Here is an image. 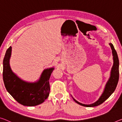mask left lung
Returning <instances> with one entry per match:
<instances>
[{"label": "left lung", "mask_w": 122, "mask_h": 122, "mask_svg": "<svg viewBox=\"0 0 122 122\" xmlns=\"http://www.w3.org/2000/svg\"><path fill=\"white\" fill-rule=\"evenodd\" d=\"M110 45L111 46V49L112 50V53H113V65L112 66L111 72V76H110V79L108 80V82H107L105 88L104 89V92H103L102 96L100 97L99 100L94 103L90 105H85L81 103H80L79 102H77L76 100H74L76 103L78 104L81 105L86 107H94L98 106L99 105L102 104V103L104 102L107 99H108L110 97L115 90L116 88L118 82L119 80V59L118 57V55L117 53V52L115 50V48L113 45L110 43Z\"/></svg>", "instance_id": "obj_1"}]
</instances>
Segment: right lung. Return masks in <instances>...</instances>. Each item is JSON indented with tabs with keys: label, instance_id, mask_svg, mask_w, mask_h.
I'll return each mask as SVG.
<instances>
[{
	"label": "right lung",
	"instance_id": "obj_1",
	"mask_svg": "<svg viewBox=\"0 0 122 122\" xmlns=\"http://www.w3.org/2000/svg\"><path fill=\"white\" fill-rule=\"evenodd\" d=\"M11 47L7 50L3 60V77L7 91L20 104L34 106L41 104L48 98L50 91L49 79L54 68L45 70L39 81L28 83L12 72L9 64Z\"/></svg>",
	"mask_w": 122,
	"mask_h": 122
}]
</instances>
